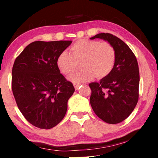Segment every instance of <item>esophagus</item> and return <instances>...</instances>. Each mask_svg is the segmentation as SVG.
<instances>
[{
	"instance_id": "1",
	"label": "esophagus",
	"mask_w": 158,
	"mask_h": 158,
	"mask_svg": "<svg viewBox=\"0 0 158 158\" xmlns=\"http://www.w3.org/2000/svg\"><path fill=\"white\" fill-rule=\"evenodd\" d=\"M73 85H74L75 89V90H77V89H78V88L80 87V86H81V84H79V83H74V84H73Z\"/></svg>"
}]
</instances>
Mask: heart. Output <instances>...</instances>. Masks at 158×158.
I'll list each match as a JSON object with an SVG mask.
<instances>
[{
  "mask_svg": "<svg viewBox=\"0 0 158 158\" xmlns=\"http://www.w3.org/2000/svg\"><path fill=\"white\" fill-rule=\"evenodd\" d=\"M83 70L73 73L69 79L75 83L91 81L95 77L101 79L109 75L116 62V52L108 42L96 40H81L70 47V54L62 52L57 59V65L60 72L69 75L81 62Z\"/></svg>",
  "mask_w": 158,
  "mask_h": 158,
  "instance_id": "obj_1",
  "label": "heart"
}]
</instances>
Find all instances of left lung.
<instances>
[{
    "instance_id": "1",
    "label": "left lung",
    "mask_w": 158,
    "mask_h": 158,
    "mask_svg": "<svg viewBox=\"0 0 158 158\" xmlns=\"http://www.w3.org/2000/svg\"><path fill=\"white\" fill-rule=\"evenodd\" d=\"M101 39L111 44L116 52L113 70L98 82L90 83V103L95 114L103 122L115 124L128 117L139 98V72L137 58L128 45L109 33L90 38Z\"/></svg>"
}]
</instances>
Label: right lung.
<instances>
[{
    "instance_id": "obj_1",
    "label": "right lung",
    "mask_w": 158,
    "mask_h": 158,
    "mask_svg": "<svg viewBox=\"0 0 158 158\" xmlns=\"http://www.w3.org/2000/svg\"><path fill=\"white\" fill-rule=\"evenodd\" d=\"M72 41H36L25 47L12 69V90L19 110L28 122L49 129L65 116L73 83L60 73L57 59Z\"/></svg>"
}]
</instances>
